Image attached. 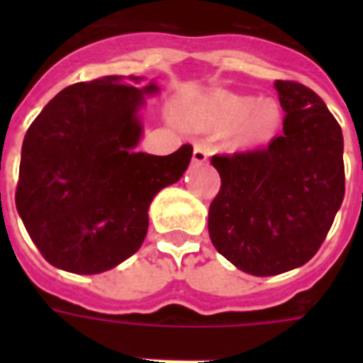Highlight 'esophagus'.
Here are the masks:
<instances>
[{
  "instance_id": "obj_1",
  "label": "esophagus",
  "mask_w": 363,
  "mask_h": 363,
  "mask_svg": "<svg viewBox=\"0 0 363 363\" xmlns=\"http://www.w3.org/2000/svg\"><path fill=\"white\" fill-rule=\"evenodd\" d=\"M207 158H209V154H207V148L203 147V145H194V154H192V160L196 162V164H205L207 162Z\"/></svg>"
}]
</instances>
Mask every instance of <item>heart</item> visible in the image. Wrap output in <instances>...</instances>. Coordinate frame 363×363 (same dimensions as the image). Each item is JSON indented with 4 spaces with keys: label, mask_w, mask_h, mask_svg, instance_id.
<instances>
[{
    "label": "heart",
    "mask_w": 363,
    "mask_h": 363,
    "mask_svg": "<svg viewBox=\"0 0 363 363\" xmlns=\"http://www.w3.org/2000/svg\"><path fill=\"white\" fill-rule=\"evenodd\" d=\"M213 116L224 125H233L242 120L239 130L242 141L259 143L275 133L281 111L279 105L269 99L256 104V99L247 96H228L215 105Z\"/></svg>",
    "instance_id": "obj_1"
}]
</instances>
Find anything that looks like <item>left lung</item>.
Masks as SVG:
<instances>
[{"instance_id":"obj_1","label":"left lung","mask_w":363,"mask_h":363,"mask_svg":"<svg viewBox=\"0 0 363 363\" xmlns=\"http://www.w3.org/2000/svg\"><path fill=\"white\" fill-rule=\"evenodd\" d=\"M275 90L281 135L264 148L211 158L222 181L209 207L211 241L256 277L307 264L345 198L341 125L311 88L275 81Z\"/></svg>"}]
</instances>
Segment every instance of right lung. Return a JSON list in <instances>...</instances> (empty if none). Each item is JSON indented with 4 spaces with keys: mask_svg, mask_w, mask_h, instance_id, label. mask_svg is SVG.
Masks as SVG:
<instances>
[{
    "mask_svg": "<svg viewBox=\"0 0 363 363\" xmlns=\"http://www.w3.org/2000/svg\"><path fill=\"white\" fill-rule=\"evenodd\" d=\"M143 77H101L54 96L22 143L16 211L43 258L58 269L96 275L141 248L148 207L186 171L192 147L169 156L135 152Z\"/></svg>",
    "mask_w": 363,
    "mask_h": 363,
    "instance_id": "add662e5",
    "label": "right lung"
}]
</instances>
